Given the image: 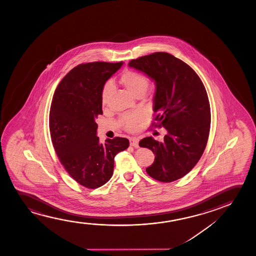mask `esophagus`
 <instances>
[{"instance_id": "obj_1", "label": "esophagus", "mask_w": 256, "mask_h": 256, "mask_svg": "<svg viewBox=\"0 0 256 256\" xmlns=\"http://www.w3.org/2000/svg\"><path fill=\"white\" fill-rule=\"evenodd\" d=\"M130 145L133 146L134 148L139 147V140L136 137H131L130 139Z\"/></svg>"}]
</instances>
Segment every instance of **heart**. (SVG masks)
Instances as JSON below:
<instances>
[{"mask_svg":"<svg viewBox=\"0 0 256 256\" xmlns=\"http://www.w3.org/2000/svg\"><path fill=\"white\" fill-rule=\"evenodd\" d=\"M119 82L126 91L134 97L140 94H145L150 84L148 78L145 75L134 70H126L123 72L120 77ZM112 90V86L111 83H106L102 89V103L103 106L108 105ZM140 118V116L137 114H125L120 118V123L126 130L131 131L134 128L136 123Z\"/></svg>","mask_w":256,"mask_h":256,"instance_id":"heart-1","label":"heart"}]
</instances>
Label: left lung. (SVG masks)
I'll return each mask as SVG.
<instances>
[{
  "label": "left lung",
  "mask_w": 256,
  "mask_h": 256,
  "mask_svg": "<svg viewBox=\"0 0 256 256\" xmlns=\"http://www.w3.org/2000/svg\"><path fill=\"white\" fill-rule=\"evenodd\" d=\"M128 66L154 81V126L167 130L162 142L152 136L140 140V147L156 154L146 172L160 182L181 178L196 164L206 146L210 110L206 88L187 64L167 52L140 56Z\"/></svg>",
  "instance_id": "left-lung-1"
}]
</instances>
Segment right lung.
<instances>
[{
  "instance_id": "add662e5",
  "label": "right lung",
  "mask_w": 256,
  "mask_h": 256,
  "mask_svg": "<svg viewBox=\"0 0 256 256\" xmlns=\"http://www.w3.org/2000/svg\"><path fill=\"white\" fill-rule=\"evenodd\" d=\"M122 64H80L66 75L53 96L49 122L53 147L70 176L89 189L108 182L114 156L130 146V140L122 137L100 144L95 122L103 114L102 89Z\"/></svg>"
}]
</instances>
